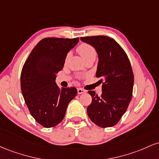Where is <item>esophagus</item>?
Segmentation results:
<instances>
[{"mask_svg": "<svg viewBox=\"0 0 159 159\" xmlns=\"http://www.w3.org/2000/svg\"><path fill=\"white\" fill-rule=\"evenodd\" d=\"M85 90H84V89H81V88L77 89V93L79 94H83V93H85Z\"/></svg>", "mask_w": 159, "mask_h": 159, "instance_id": "esophagus-1", "label": "esophagus"}]
</instances>
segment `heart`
Masks as SVG:
<instances>
[{
	"instance_id": "b5f03b06",
	"label": "heart",
	"mask_w": 159,
	"mask_h": 159,
	"mask_svg": "<svg viewBox=\"0 0 159 159\" xmlns=\"http://www.w3.org/2000/svg\"><path fill=\"white\" fill-rule=\"evenodd\" d=\"M78 53L83 57V58L85 61L90 59H95L96 56H97V52H96L95 49L92 45L88 43H82L78 46L77 49ZM69 57H70V54H67L65 58V62L68 60Z\"/></svg>"
}]
</instances>
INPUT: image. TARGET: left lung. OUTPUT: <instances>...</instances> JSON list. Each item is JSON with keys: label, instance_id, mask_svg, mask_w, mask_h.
Listing matches in <instances>:
<instances>
[{"label": "left lung", "instance_id": "obj_1", "mask_svg": "<svg viewBox=\"0 0 159 159\" xmlns=\"http://www.w3.org/2000/svg\"><path fill=\"white\" fill-rule=\"evenodd\" d=\"M98 55L96 76L102 78V94L89 91L92 101L87 113L94 124L101 128L114 126L125 113L132 98L134 74L125 52L113 38L106 36L83 37Z\"/></svg>", "mask_w": 159, "mask_h": 159}]
</instances>
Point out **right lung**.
I'll list each match as a JSON object with an SVG mask.
<instances>
[{
	"label": "right lung",
	"mask_w": 159,
	"mask_h": 159,
	"mask_svg": "<svg viewBox=\"0 0 159 159\" xmlns=\"http://www.w3.org/2000/svg\"><path fill=\"white\" fill-rule=\"evenodd\" d=\"M79 38L47 37L30 53L21 73V90L30 113L39 124L52 128L63 120L67 105L76 97L75 87L60 89L56 74Z\"/></svg>",
	"instance_id": "add662e5"
}]
</instances>
